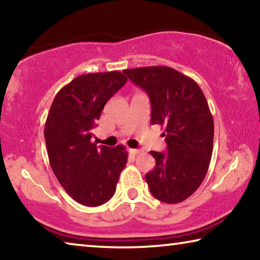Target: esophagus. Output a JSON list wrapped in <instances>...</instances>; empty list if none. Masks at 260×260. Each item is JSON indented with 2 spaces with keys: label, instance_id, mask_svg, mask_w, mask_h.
I'll return each mask as SVG.
<instances>
[{
  "label": "esophagus",
  "instance_id": "obj_1",
  "mask_svg": "<svg viewBox=\"0 0 260 260\" xmlns=\"http://www.w3.org/2000/svg\"><path fill=\"white\" fill-rule=\"evenodd\" d=\"M128 151L132 153V155H138V153H140L142 150H140V149H128Z\"/></svg>",
  "mask_w": 260,
  "mask_h": 260
}]
</instances>
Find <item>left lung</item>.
<instances>
[{
  "label": "left lung",
  "instance_id": "1",
  "mask_svg": "<svg viewBox=\"0 0 260 260\" xmlns=\"http://www.w3.org/2000/svg\"><path fill=\"white\" fill-rule=\"evenodd\" d=\"M122 72L150 99L151 125L165 127L166 152L150 151L156 166L146 175L149 189L164 203H180L203 182L212 156L214 125L205 96L191 78L172 68Z\"/></svg>",
  "mask_w": 260,
  "mask_h": 260
}]
</instances>
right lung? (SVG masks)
Instances as JSON below:
<instances>
[{"label": "right lung", "instance_id": "obj_1", "mask_svg": "<svg viewBox=\"0 0 260 260\" xmlns=\"http://www.w3.org/2000/svg\"><path fill=\"white\" fill-rule=\"evenodd\" d=\"M126 81L119 71L83 74L61 88L48 113L45 140L50 166L65 191L82 205L108 202L125 169L124 146L98 147L90 139L104 105Z\"/></svg>", "mask_w": 260, "mask_h": 260}]
</instances>
